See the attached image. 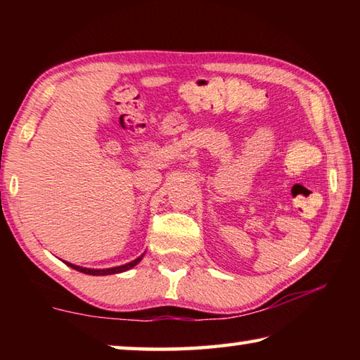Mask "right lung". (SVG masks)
I'll return each mask as SVG.
<instances>
[{
  "mask_svg": "<svg viewBox=\"0 0 360 360\" xmlns=\"http://www.w3.org/2000/svg\"><path fill=\"white\" fill-rule=\"evenodd\" d=\"M143 255H139L138 259L129 262V264L125 265H120V266H112V268H103V270H94V268H84V266H77V265H72V264H68L71 268H75V270L81 271V273H85V275H92V276H103V275H114V273H122V271H127L130 270V268L135 266L138 262H141Z\"/></svg>",
  "mask_w": 360,
  "mask_h": 360,
  "instance_id": "obj_1",
  "label": "right lung"
}]
</instances>
